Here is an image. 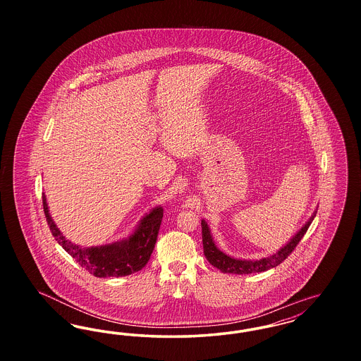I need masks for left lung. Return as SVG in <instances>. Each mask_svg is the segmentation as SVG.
<instances>
[{
	"label": "left lung",
	"mask_w": 361,
	"mask_h": 361,
	"mask_svg": "<svg viewBox=\"0 0 361 361\" xmlns=\"http://www.w3.org/2000/svg\"><path fill=\"white\" fill-rule=\"evenodd\" d=\"M315 214L310 218L309 222L305 224L300 231L292 238L284 247H281L277 253L272 255L271 257L261 258L256 261H245V259H237L230 257L222 253L219 249H216L212 237L209 234V228L204 221H202V233H203V249L204 256L209 261L211 265L222 271L224 274H235V275H249L256 272H265L271 268H275L279 264H281L286 258L288 257L293 252V249L298 246V243L305 237L310 224L312 222Z\"/></svg>",
	"instance_id": "obj_1"
}]
</instances>
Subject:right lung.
<instances>
[{"label": "right lung", "instance_id": "1", "mask_svg": "<svg viewBox=\"0 0 361 361\" xmlns=\"http://www.w3.org/2000/svg\"><path fill=\"white\" fill-rule=\"evenodd\" d=\"M43 199V209L46 221L51 230L54 238L74 258L85 271L96 277H121L140 271L154 250L159 226L164 216L161 207L154 208L137 227V231L127 240L118 243L97 246V247H80L66 240L56 228L49 214L46 196Z\"/></svg>", "mask_w": 361, "mask_h": 361}]
</instances>
